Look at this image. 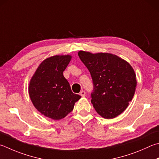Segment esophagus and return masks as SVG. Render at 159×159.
I'll use <instances>...</instances> for the list:
<instances>
[{"mask_svg": "<svg viewBox=\"0 0 159 159\" xmlns=\"http://www.w3.org/2000/svg\"><path fill=\"white\" fill-rule=\"evenodd\" d=\"M80 95L83 97H84L85 96V92L84 90H82L81 92H80Z\"/></svg>", "mask_w": 159, "mask_h": 159, "instance_id": "obj_1", "label": "esophagus"}]
</instances>
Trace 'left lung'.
<instances>
[{"mask_svg":"<svg viewBox=\"0 0 159 159\" xmlns=\"http://www.w3.org/2000/svg\"><path fill=\"white\" fill-rule=\"evenodd\" d=\"M78 55L92 76L93 107L106 119L116 117L125 111L135 94L137 81L134 69L111 53L80 51Z\"/></svg>","mask_w":159,"mask_h":159,"instance_id":"8db88e82","label":"left lung"}]
</instances>
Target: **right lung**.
Returning a JSON list of instances; mask_svg holds the SVG:
<instances>
[{"label": "right lung", "instance_id": "obj_1", "mask_svg": "<svg viewBox=\"0 0 159 159\" xmlns=\"http://www.w3.org/2000/svg\"><path fill=\"white\" fill-rule=\"evenodd\" d=\"M71 56L48 57L39 65L30 81L28 92L34 107L44 116L55 120L62 119L72 111L80 99L72 92L63 71Z\"/></svg>", "mask_w": 159, "mask_h": 159}]
</instances>
